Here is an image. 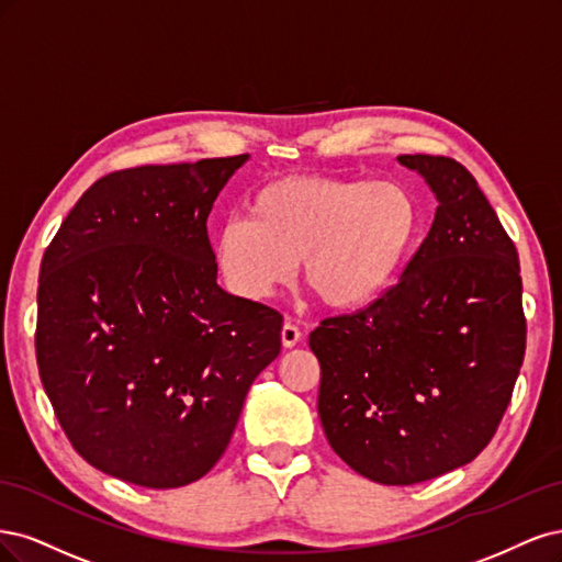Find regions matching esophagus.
Returning <instances> with one entry per match:
<instances>
[{
	"mask_svg": "<svg viewBox=\"0 0 562 562\" xmlns=\"http://www.w3.org/2000/svg\"><path fill=\"white\" fill-rule=\"evenodd\" d=\"M280 336H282V346L284 348H294L296 346V342L301 340V329L296 327V324L294 322H284L282 324V331H280Z\"/></svg>",
	"mask_w": 562,
	"mask_h": 562,
	"instance_id": "esophagus-1",
	"label": "esophagus"
}]
</instances>
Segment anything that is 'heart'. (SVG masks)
<instances>
[{"instance_id": "heart-1", "label": "heart", "mask_w": 562, "mask_h": 562, "mask_svg": "<svg viewBox=\"0 0 562 562\" xmlns=\"http://www.w3.org/2000/svg\"><path fill=\"white\" fill-rule=\"evenodd\" d=\"M423 214L400 182L289 175L263 184L249 216L216 231L214 259L235 294L263 301L301 263V282L324 307L355 311L400 273Z\"/></svg>"}]
</instances>
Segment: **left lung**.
Returning <instances> with one entry per match:
<instances>
[{
    "mask_svg": "<svg viewBox=\"0 0 562 562\" xmlns=\"http://www.w3.org/2000/svg\"><path fill=\"white\" fill-rule=\"evenodd\" d=\"M439 201L402 280L319 322L317 413L336 456L383 485H413L491 443L525 355L518 251L462 162L404 154Z\"/></svg>",
    "mask_w": 562,
    "mask_h": 562,
    "instance_id": "obj_1",
    "label": "left lung"
}]
</instances>
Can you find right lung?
Instances as JSON below:
<instances>
[{
	"label": "right lung",
	"mask_w": 562,
	"mask_h": 562,
	"mask_svg": "<svg viewBox=\"0 0 562 562\" xmlns=\"http://www.w3.org/2000/svg\"><path fill=\"white\" fill-rule=\"evenodd\" d=\"M247 154L106 175L40 270L37 364L56 418L100 472L154 491L224 456L282 315L216 284L207 216Z\"/></svg>",
	"instance_id": "obj_1"
}]
</instances>
